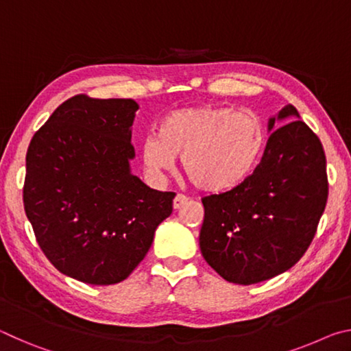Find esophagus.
Returning a JSON list of instances; mask_svg holds the SVG:
<instances>
[{
    "label": "esophagus",
    "instance_id": "1",
    "mask_svg": "<svg viewBox=\"0 0 351 351\" xmlns=\"http://www.w3.org/2000/svg\"><path fill=\"white\" fill-rule=\"evenodd\" d=\"M187 203H189V198L186 197V195L178 193L173 199V209H181V207Z\"/></svg>",
    "mask_w": 351,
    "mask_h": 351
}]
</instances>
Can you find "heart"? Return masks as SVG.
I'll list each match as a JSON object with an SVG mask.
<instances>
[{"instance_id":"heart-1","label":"heart","mask_w":351,"mask_h":351,"mask_svg":"<svg viewBox=\"0 0 351 351\" xmlns=\"http://www.w3.org/2000/svg\"><path fill=\"white\" fill-rule=\"evenodd\" d=\"M257 116L226 106H187L162 119L159 136L142 144V162L154 176L175 169L176 156L193 186L206 193L232 190L252 173L263 152Z\"/></svg>"}]
</instances>
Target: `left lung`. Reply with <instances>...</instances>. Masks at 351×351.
<instances>
[{
  "mask_svg": "<svg viewBox=\"0 0 351 351\" xmlns=\"http://www.w3.org/2000/svg\"><path fill=\"white\" fill-rule=\"evenodd\" d=\"M282 120L291 122L277 129ZM268 132L254 173L229 192L201 199V254L230 283L269 280L294 266L311 245L328 198L322 144L293 105L269 119Z\"/></svg>",
  "mask_w": 351,
  "mask_h": 351,
  "instance_id": "8db88e82",
  "label": "left lung"
}]
</instances>
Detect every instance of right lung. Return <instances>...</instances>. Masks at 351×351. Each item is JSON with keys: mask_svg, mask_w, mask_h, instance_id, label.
Segmentation results:
<instances>
[{"mask_svg": "<svg viewBox=\"0 0 351 351\" xmlns=\"http://www.w3.org/2000/svg\"><path fill=\"white\" fill-rule=\"evenodd\" d=\"M133 99L79 94L52 112L29 144L23 203L41 251L62 274L114 285L132 274L173 192L130 171Z\"/></svg>", "mask_w": 351, "mask_h": 351, "instance_id": "right-lung-1", "label": "right lung"}]
</instances>
